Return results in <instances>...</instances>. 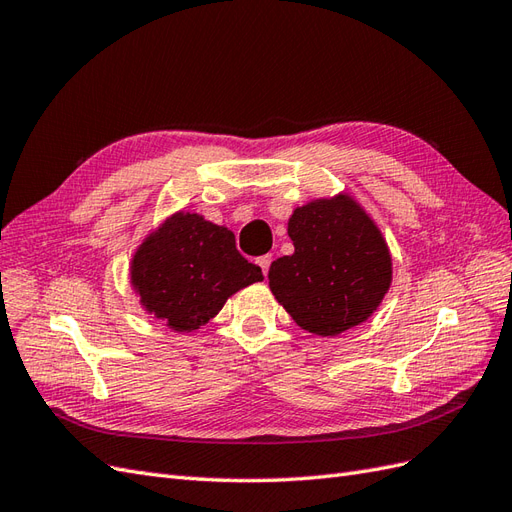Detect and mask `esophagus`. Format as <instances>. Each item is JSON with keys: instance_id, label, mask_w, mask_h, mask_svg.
<instances>
[{"instance_id": "1", "label": "esophagus", "mask_w": 512, "mask_h": 512, "mask_svg": "<svg viewBox=\"0 0 512 512\" xmlns=\"http://www.w3.org/2000/svg\"><path fill=\"white\" fill-rule=\"evenodd\" d=\"M257 264H259L261 272H264V276H266L268 270H270V264H272V255H261V257H257Z\"/></svg>"}]
</instances>
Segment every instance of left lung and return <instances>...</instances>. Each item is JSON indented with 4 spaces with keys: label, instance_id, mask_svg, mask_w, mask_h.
<instances>
[{
    "label": "left lung",
    "instance_id": "8db88e82",
    "mask_svg": "<svg viewBox=\"0 0 512 512\" xmlns=\"http://www.w3.org/2000/svg\"><path fill=\"white\" fill-rule=\"evenodd\" d=\"M294 255L272 261L270 289L296 324L334 337L369 319L386 296L392 264L382 233L347 195L317 199L289 218Z\"/></svg>",
    "mask_w": 512,
    "mask_h": 512
}]
</instances>
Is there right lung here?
Segmentation results:
<instances>
[{
    "label": "right lung",
    "mask_w": 512,
    "mask_h": 512,
    "mask_svg": "<svg viewBox=\"0 0 512 512\" xmlns=\"http://www.w3.org/2000/svg\"><path fill=\"white\" fill-rule=\"evenodd\" d=\"M130 279L145 311L188 332L208 324L231 294L264 274L238 253L227 227L180 212L139 246Z\"/></svg>",
    "instance_id": "add662e5"
}]
</instances>
